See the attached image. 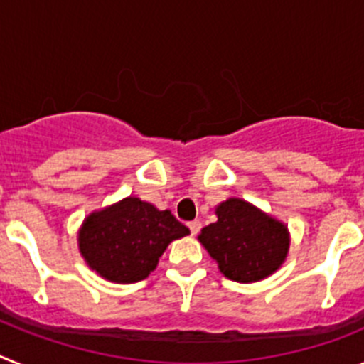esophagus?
I'll list each match as a JSON object with an SVG mask.
<instances>
[{"label":"esophagus","mask_w":364,"mask_h":364,"mask_svg":"<svg viewBox=\"0 0 364 364\" xmlns=\"http://www.w3.org/2000/svg\"><path fill=\"white\" fill-rule=\"evenodd\" d=\"M188 228H189V231H191V235H197L198 231H200L202 224H200V220H191L188 224Z\"/></svg>","instance_id":"esophagus-1"}]
</instances>
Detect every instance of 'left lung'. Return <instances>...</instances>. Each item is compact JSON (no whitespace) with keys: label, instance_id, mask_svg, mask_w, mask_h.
Masks as SVG:
<instances>
[{"label":"left lung","instance_id":"left-lung-1","mask_svg":"<svg viewBox=\"0 0 364 364\" xmlns=\"http://www.w3.org/2000/svg\"><path fill=\"white\" fill-rule=\"evenodd\" d=\"M217 217V222L202 230L198 240L228 279L260 281L284 262L290 247L284 224L240 198L222 202Z\"/></svg>","mask_w":364,"mask_h":364}]
</instances>
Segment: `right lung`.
Returning a JSON list of instances; mask_svg holds the SVG:
<instances>
[{
    "mask_svg": "<svg viewBox=\"0 0 364 364\" xmlns=\"http://www.w3.org/2000/svg\"><path fill=\"white\" fill-rule=\"evenodd\" d=\"M189 230L171 215L136 197L87 217L80 252L87 264L112 282H138L156 268L167 244Z\"/></svg>",
    "mask_w": 364,
    "mask_h": 364,
    "instance_id": "add662e5",
    "label": "right lung"
}]
</instances>
